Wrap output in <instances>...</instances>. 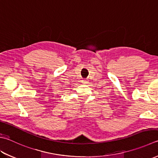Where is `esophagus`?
Returning a JSON list of instances; mask_svg holds the SVG:
<instances>
[{
  "label": "esophagus",
  "mask_w": 158,
  "mask_h": 158,
  "mask_svg": "<svg viewBox=\"0 0 158 158\" xmlns=\"http://www.w3.org/2000/svg\"><path fill=\"white\" fill-rule=\"evenodd\" d=\"M82 83L83 84H86V83H87V80H82Z\"/></svg>",
  "instance_id": "34e87169"
}]
</instances>
